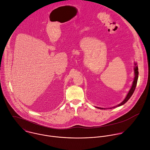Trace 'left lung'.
I'll return each mask as SVG.
<instances>
[{"label": "left lung", "instance_id": "8db88e82", "mask_svg": "<svg viewBox=\"0 0 150 150\" xmlns=\"http://www.w3.org/2000/svg\"><path fill=\"white\" fill-rule=\"evenodd\" d=\"M134 65H135V67H134V75H135V76H134V81H133V83H132V87H131V89L129 90V92H128L127 94L126 95L125 98L123 100V101H122V102H121L118 105H115V106L113 107V108H111L110 109L114 108H116V107H118V106H120V105H123L125 103H126L128 100H129V99L132 96V94H133V93H134V91L135 90V88H136V86H137V81H138V66H137V63H135ZM96 108H98V109H106L105 108H98V107H96Z\"/></svg>", "mask_w": 150, "mask_h": 150}]
</instances>
